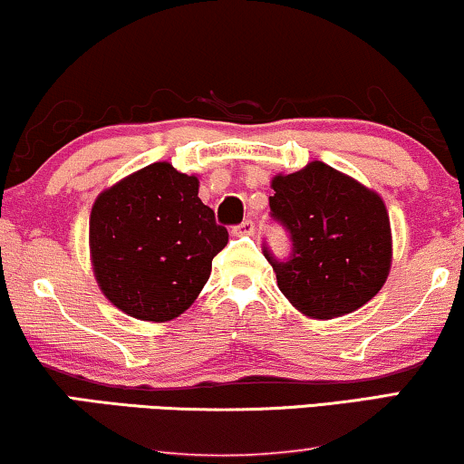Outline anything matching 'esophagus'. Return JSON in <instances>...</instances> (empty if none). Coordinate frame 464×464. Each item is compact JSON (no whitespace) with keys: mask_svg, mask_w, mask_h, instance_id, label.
<instances>
[{"mask_svg":"<svg viewBox=\"0 0 464 464\" xmlns=\"http://www.w3.org/2000/svg\"><path fill=\"white\" fill-rule=\"evenodd\" d=\"M233 233H236V236H252V233H255V220L246 218L244 222H239L237 227H233Z\"/></svg>","mask_w":464,"mask_h":464,"instance_id":"1","label":"esophagus"}]
</instances>
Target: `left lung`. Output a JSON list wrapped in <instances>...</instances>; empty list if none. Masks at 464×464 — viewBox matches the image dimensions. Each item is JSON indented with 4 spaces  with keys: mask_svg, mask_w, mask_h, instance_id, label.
Masks as SVG:
<instances>
[{
    "mask_svg": "<svg viewBox=\"0 0 464 464\" xmlns=\"http://www.w3.org/2000/svg\"><path fill=\"white\" fill-rule=\"evenodd\" d=\"M269 216L289 233L280 259L263 242L278 289L314 319L353 313L377 295L392 263L390 216L383 201L324 162L276 175Z\"/></svg>",
    "mask_w": 464,
    "mask_h": 464,
    "instance_id": "1",
    "label": "left lung"
}]
</instances>
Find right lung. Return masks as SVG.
Returning <instances> with one entry per match:
<instances>
[{"instance_id":"1","label":"right lung","mask_w":464,"mask_h":464,"mask_svg":"<svg viewBox=\"0 0 464 464\" xmlns=\"http://www.w3.org/2000/svg\"><path fill=\"white\" fill-rule=\"evenodd\" d=\"M197 195L195 175L154 162L93 203L90 248L96 280L134 319L169 321L184 313L227 246V228Z\"/></svg>"}]
</instances>
